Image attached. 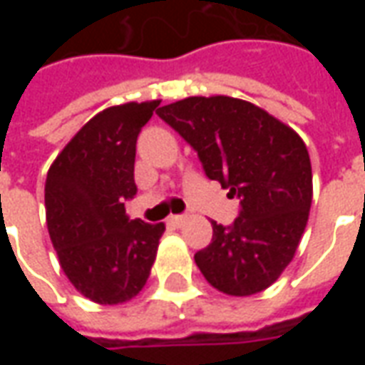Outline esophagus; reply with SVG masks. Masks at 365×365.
I'll return each instance as SVG.
<instances>
[{
  "label": "esophagus",
  "mask_w": 365,
  "mask_h": 365,
  "mask_svg": "<svg viewBox=\"0 0 365 365\" xmlns=\"http://www.w3.org/2000/svg\"><path fill=\"white\" fill-rule=\"evenodd\" d=\"M168 221L172 222V225H175V227H182L183 222L187 221V217H185V215H170Z\"/></svg>",
  "instance_id": "1"
}]
</instances>
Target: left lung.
<instances>
[{
    "label": "left lung",
    "mask_w": 365,
    "mask_h": 365,
    "mask_svg": "<svg viewBox=\"0 0 365 365\" xmlns=\"http://www.w3.org/2000/svg\"><path fill=\"white\" fill-rule=\"evenodd\" d=\"M156 113L197 152L207 178L240 199L232 225L211 222L213 240L195 252L197 268L227 295L260 293L293 260L307 227L313 174L305 143L235 97H187Z\"/></svg>",
    "instance_id": "8db88e82"
}]
</instances>
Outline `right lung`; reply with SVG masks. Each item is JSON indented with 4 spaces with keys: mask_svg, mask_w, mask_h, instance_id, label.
<instances>
[{
    "mask_svg": "<svg viewBox=\"0 0 365 365\" xmlns=\"http://www.w3.org/2000/svg\"><path fill=\"white\" fill-rule=\"evenodd\" d=\"M160 101L109 107L64 146L44 185L46 225L60 266L83 297L117 305L143 289L164 222L130 221L136 138Z\"/></svg>",
    "mask_w": 365,
    "mask_h": 365,
    "instance_id": "obj_1",
    "label": "right lung"
}]
</instances>
